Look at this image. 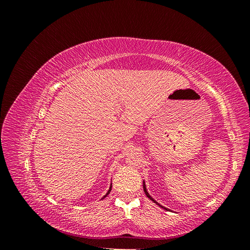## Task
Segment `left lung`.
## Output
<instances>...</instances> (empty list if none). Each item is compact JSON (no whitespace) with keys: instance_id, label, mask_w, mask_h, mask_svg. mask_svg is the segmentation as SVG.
Masks as SVG:
<instances>
[{"instance_id":"obj_1","label":"left lung","mask_w":250,"mask_h":250,"mask_svg":"<svg viewBox=\"0 0 250 250\" xmlns=\"http://www.w3.org/2000/svg\"><path fill=\"white\" fill-rule=\"evenodd\" d=\"M143 188H144V192H145V194L147 195V197H148V198H149L150 200H152V201H153L154 203H156V204H157V206H158V207H160V208H162L163 209H166V210H170V211H172L171 209H169V208H165V207H163L161 203H158V202H157V201H156L155 199H153L152 197H151V196H150V194H149V193H148V191H147V188H146V185H145V180H144V181H143Z\"/></svg>"}]
</instances>
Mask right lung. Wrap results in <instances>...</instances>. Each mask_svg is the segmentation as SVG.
<instances>
[{"label":"right lung","mask_w":250,"mask_h":250,"mask_svg":"<svg viewBox=\"0 0 250 250\" xmlns=\"http://www.w3.org/2000/svg\"><path fill=\"white\" fill-rule=\"evenodd\" d=\"M111 187H112V186H111V184H110V187H109V190L107 191V193H106V194H105V195L103 196V197H102V199H104V198H105V197H106V196H107V195H108V194L110 193V191H111Z\"/></svg>","instance_id":"obj_1"}]
</instances>
